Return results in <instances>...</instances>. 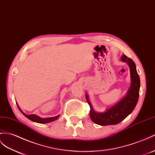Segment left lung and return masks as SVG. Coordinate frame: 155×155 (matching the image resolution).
<instances>
[{
  "label": "left lung",
  "instance_id": "8db88e82",
  "mask_svg": "<svg viewBox=\"0 0 155 155\" xmlns=\"http://www.w3.org/2000/svg\"><path fill=\"white\" fill-rule=\"evenodd\" d=\"M121 60L126 62L130 67L131 84L126 95L120 101L105 112L98 113L94 110L88 94H86V99L90 107V118L98 125L107 126L118 124L133 111L137 103L140 94V79L137 72L136 64L132 59L128 58L124 54L121 57Z\"/></svg>",
  "mask_w": 155,
  "mask_h": 155
}]
</instances>
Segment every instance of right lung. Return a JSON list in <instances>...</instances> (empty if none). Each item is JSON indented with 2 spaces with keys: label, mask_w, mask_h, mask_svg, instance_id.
Instances as JSON below:
<instances>
[{
  "label": "right lung",
  "mask_w": 155,
  "mask_h": 155,
  "mask_svg": "<svg viewBox=\"0 0 155 155\" xmlns=\"http://www.w3.org/2000/svg\"><path fill=\"white\" fill-rule=\"evenodd\" d=\"M17 105L18 107L19 110H20L21 113L25 117H27V118L29 119V120H31V121H33L35 122H37V123H40V124H46V123H49V122H53L55 120H57V119L59 117V115H58V116H55V117H54L41 118V117H40L36 115V114H27L23 113L22 110L20 109V108L19 107L18 104H17Z\"/></svg>",
  "instance_id": "obj_1"
}]
</instances>
